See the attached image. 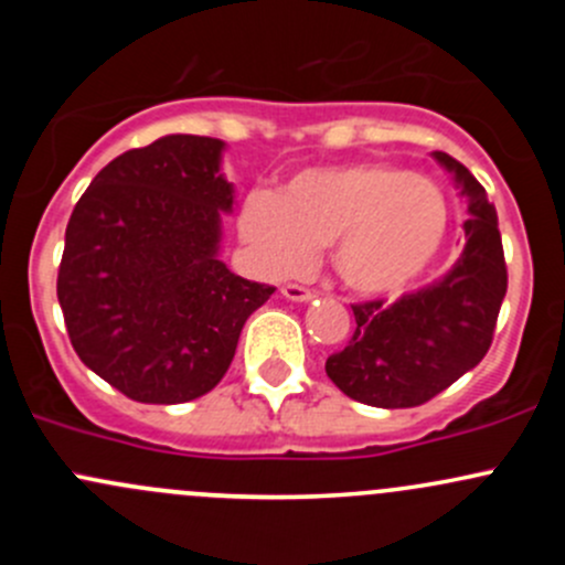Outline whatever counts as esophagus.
<instances>
[{"label": "esophagus", "mask_w": 565, "mask_h": 565, "mask_svg": "<svg viewBox=\"0 0 565 565\" xmlns=\"http://www.w3.org/2000/svg\"><path fill=\"white\" fill-rule=\"evenodd\" d=\"M281 295L287 300H298V303H306V300L315 298V289L303 287V284H284Z\"/></svg>", "instance_id": "1"}]
</instances>
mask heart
<instances>
[{"mask_svg": "<svg viewBox=\"0 0 565 565\" xmlns=\"http://www.w3.org/2000/svg\"><path fill=\"white\" fill-rule=\"evenodd\" d=\"M241 232L273 276L311 265L333 248V267L358 295L385 298L418 281L440 256L448 204L440 185L393 163L306 169L281 196L254 191Z\"/></svg>", "mask_w": 565, "mask_h": 565, "instance_id": "1", "label": "heart"}]
</instances>
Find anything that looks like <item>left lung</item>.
<instances>
[{"mask_svg": "<svg viewBox=\"0 0 565 565\" xmlns=\"http://www.w3.org/2000/svg\"><path fill=\"white\" fill-rule=\"evenodd\" d=\"M435 158L457 177L470 210L459 259L440 281L402 295L396 303L352 306L355 333L324 361L335 388L372 407H418L476 369L492 347L509 289L494 204L457 158L448 152Z\"/></svg>", "mask_w": 565, "mask_h": 565, "instance_id": "obj_1", "label": "left lung"}]
</instances>
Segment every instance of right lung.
Returning a JSON list of instances; mask_svg holds the SVG:
<instances>
[{"label": "right lung", "mask_w": 565, "mask_h": 565, "mask_svg": "<svg viewBox=\"0 0 565 565\" xmlns=\"http://www.w3.org/2000/svg\"><path fill=\"white\" fill-rule=\"evenodd\" d=\"M224 141L163 136L95 174L65 230L56 298L84 366L134 402L180 404L221 383L246 319L276 287L218 259L232 185Z\"/></svg>", "instance_id": "1"}]
</instances>
